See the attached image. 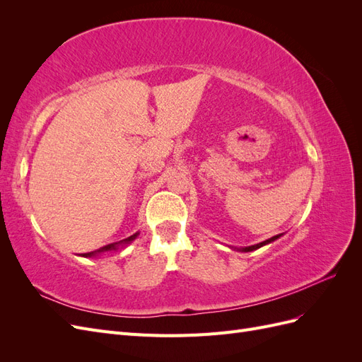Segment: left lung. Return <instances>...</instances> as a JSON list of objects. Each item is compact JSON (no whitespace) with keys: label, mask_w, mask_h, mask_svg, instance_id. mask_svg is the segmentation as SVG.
<instances>
[{"label":"left lung","mask_w":362,"mask_h":362,"mask_svg":"<svg viewBox=\"0 0 362 362\" xmlns=\"http://www.w3.org/2000/svg\"><path fill=\"white\" fill-rule=\"evenodd\" d=\"M281 237V234L279 235H275V237H272V238H269V240H266V242H262V243H258V245H254V246H249V247H245L243 249V252H250V250H255V249H258V247H261V246H264V245H267V243H272V242H275L276 238H279Z\"/></svg>","instance_id":"obj_1"}]
</instances>
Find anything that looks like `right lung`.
<instances>
[{
  "label": "right lung",
  "mask_w": 362,
  "mask_h": 362,
  "mask_svg": "<svg viewBox=\"0 0 362 362\" xmlns=\"http://www.w3.org/2000/svg\"><path fill=\"white\" fill-rule=\"evenodd\" d=\"M136 235H137V234L131 235V237H128V238H125V240H120L119 243H110V245H105V246H103V247H100V249H96L95 252H87V254H81V255H83V257H92V255H95V254H96V252H105V250L116 249L120 243H129V242H133V240L136 238Z\"/></svg>",
  "instance_id": "obj_1"
}]
</instances>
